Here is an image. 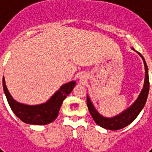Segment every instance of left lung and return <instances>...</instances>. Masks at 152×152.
I'll list each match as a JSON object with an SVG mask.
<instances>
[{"label":"left lung","instance_id":"obj_1","mask_svg":"<svg viewBox=\"0 0 152 152\" xmlns=\"http://www.w3.org/2000/svg\"><path fill=\"white\" fill-rule=\"evenodd\" d=\"M140 55L144 60V67H145V80H144V85L143 88L141 93L140 94L139 97L130 106L129 108L125 110L124 112L119 114L118 116H115L112 118H106L100 115L98 113L97 110H95L94 106L91 103L89 97H87V105H88V110L90 112L91 115L95 121V122L98 125L101 127L110 130H118L121 129L123 128L126 127L127 125L133 121L137 118V117L139 115L142 109L144 108L145 102L148 99V95L149 92V77H148V65H147L145 60L143 57L140 53Z\"/></svg>","mask_w":152,"mask_h":152}]
</instances>
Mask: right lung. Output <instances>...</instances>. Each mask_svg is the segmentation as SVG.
<instances>
[{"instance_id": "obj_1", "label": "right lung", "mask_w": 152, "mask_h": 152, "mask_svg": "<svg viewBox=\"0 0 152 152\" xmlns=\"http://www.w3.org/2000/svg\"><path fill=\"white\" fill-rule=\"evenodd\" d=\"M75 84L76 82L72 81L62 85L46 103L37 106H27L13 99L7 89L5 80L3 77L4 91L12 110L23 122L31 125H47L53 121L58 116L62 102L67 95L73 90Z\"/></svg>"}]
</instances>
